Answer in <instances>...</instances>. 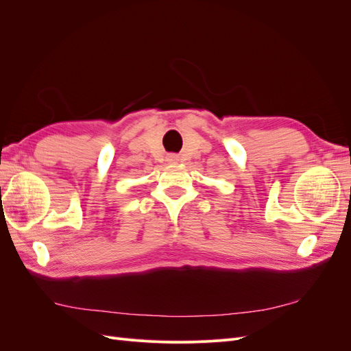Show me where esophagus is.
Instances as JSON below:
<instances>
[{"label": "esophagus", "mask_w": 351, "mask_h": 351, "mask_svg": "<svg viewBox=\"0 0 351 351\" xmlns=\"http://www.w3.org/2000/svg\"><path fill=\"white\" fill-rule=\"evenodd\" d=\"M167 161L168 162H171V164H174V162H178V155H168V158H167Z\"/></svg>", "instance_id": "esophagus-1"}]
</instances>
